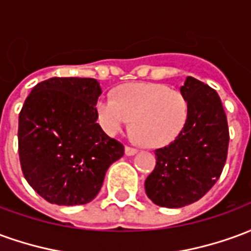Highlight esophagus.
Here are the masks:
<instances>
[{"label":"esophagus","mask_w":251,"mask_h":251,"mask_svg":"<svg viewBox=\"0 0 251 251\" xmlns=\"http://www.w3.org/2000/svg\"><path fill=\"white\" fill-rule=\"evenodd\" d=\"M137 152H138V151H137L136 148H133V147H126L125 148V153L127 154V156H134Z\"/></svg>","instance_id":"34e87169"}]
</instances>
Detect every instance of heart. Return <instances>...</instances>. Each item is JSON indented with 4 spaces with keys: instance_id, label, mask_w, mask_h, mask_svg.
I'll return each mask as SVG.
<instances>
[{
    "instance_id": "1",
    "label": "heart",
    "mask_w": 251,
    "mask_h": 251,
    "mask_svg": "<svg viewBox=\"0 0 251 251\" xmlns=\"http://www.w3.org/2000/svg\"><path fill=\"white\" fill-rule=\"evenodd\" d=\"M100 126L118 136L131 120V130L142 145L160 148L176 140L188 120V102L179 90L158 83H130L113 97L97 100Z\"/></svg>"
}]
</instances>
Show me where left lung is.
Here are the masks:
<instances>
[{"label":"left lung","instance_id":"8db88e82","mask_svg":"<svg viewBox=\"0 0 251 251\" xmlns=\"http://www.w3.org/2000/svg\"><path fill=\"white\" fill-rule=\"evenodd\" d=\"M180 91L188 102L184 129L169 145L154 151L156 167L145 180L154 204L180 208L203 198L221 177L228 149V125L214 88L187 76Z\"/></svg>","mask_w":251,"mask_h":251}]
</instances>
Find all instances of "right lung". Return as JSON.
<instances>
[{
    "instance_id": "1",
    "label": "right lung",
    "mask_w": 251,
    "mask_h": 251,
    "mask_svg": "<svg viewBox=\"0 0 251 251\" xmlns=\"http://www.w3.org/2000/svg\"><path fill=\"white\" fill-rule=\"evenodd\" d=\"M99 83L51 77L32 88L19 115V156L28 184L52 204H86L125 153L97 124Z\"/></svg>"
}]
</instances>
